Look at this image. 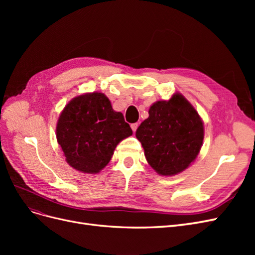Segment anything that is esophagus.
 Instances as JSON below:
<instances>
[{
    "instance_id": "obj_1",
    "label": "esophagus",
    "mask_w": 255,
    "mask_h": 255,
    "mask_svg": "<svg viewBox=\"0 0 255 255\" xmlns=\"http://www.w3.org/2000/svg\"><path fill=\"white\" fill-rule=\"evenodd\" d=\"M130 128H132L133 132H136V129L138 128V123H132V125H130Z\"/></svg>"
}]
</instances>
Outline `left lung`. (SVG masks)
I'll use <instances>...</instances> for the list:
<instances>
[{
  "label": "left lung",
  "instance_id": "8db88e82",
  "mask_svg": "<svg viewBox=\"0 0 255 255\" xmlns=\"http://www.w3.org/2000/svg\"><path fill=\"white\" fill-rule=\"evenodd\" d=\"M149 165L161 175L185 170L201 149L204 130L197 111L181 94L157 101L136 130Z\"/></svg>",
  "mask_w": 255,
  "mask_h": 255
}]
</instances>
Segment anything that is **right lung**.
Here are the masks:
<instances>
[{"label": "right lung", "instance_id": "right-lung-1", "mask_svg": "<svg viewBox=\"0 0 255 255\" xmlns=\"http://www.w3.org/2000/svg\"><path fill=\"white\" fill-rule=\"evenodd\" d=\"M133 134L123 115L101 92L82 95L60 114L57 141L67 163L84 173H98L110 163L115 148Z\"/></svg>", "mask_w": 255, "mask_h": 255}]
</instances>
